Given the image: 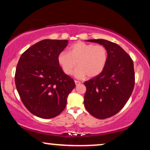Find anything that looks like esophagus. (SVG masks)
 <instances>
[{
	"label": "esophagus",
	"instance_id": "obj_1",
	"mask_svg": "<svg viewBox=\"0 0 150 150\" xmlns=\"http://www.w3.org/2000/svg\"><path fill=\"white\" fill-rule=\"evenodd\" d=\"M75 85H80L81 82H79V81L75 80Z\"/></svg>",
	"mask_w": 150,
	"mask_h": 150
}]
</instances>
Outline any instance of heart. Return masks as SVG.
I'll list each match as a JSON object with an SVG mask.
<instances>
[{"mask_svg":"<svg viewBox=\"0 0 150 150\" xmlns=\"http://www.w3.org/2000/svg\"><path fill=\"white\" fill-rule=\"evenodd\" d=\"M108 61V51L102 45L78 42L69 48V52L61 51L58 63L66 75H71L77 63L74 75L77 78L97 77L102 73Z\"/></svg>","mask_w":150,"mask_h":150,"instance_id":"obj_1","label":"heart"}]
</instances>
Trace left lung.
Wrapping results in <instances>:
<instances>
[{"label": "left lung", "mask_w": 150, "mask_h": 150, "mask_svg": "<svg viewBox=\"0 0 150 150\" xmlns=\"http://www.w3.org/2000/svg\"><path fill=\"white\" fill-rule=\"evenodd\" d=\"M108 51V61L100 75L84 82V104L92 116L104 119L114 116L125 106L135 85L133 62L118 44L105 39H89Z\"/></svg>", "instance_id": "left-lung-1"}]
</instances>
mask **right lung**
Listing matches in <instances>:
<instances>
[{"instance_id":"right-lung-1","label":"right lung","mask_w":150,"mask_h":150,"mask_svg":"<svg viewBox=\"0 0 150 150\" xmlns=\"http://www.w3.org/2000/svg\"><path fill=\"white\" fill-rule=\"evenodd\" d=\"M68 40L44 39L22 54L15 82L25 107L42 118L57 116L64 110L68 94L75 88L73 79L63 71L58 56Z\"/></svg>"}]
</instances>
